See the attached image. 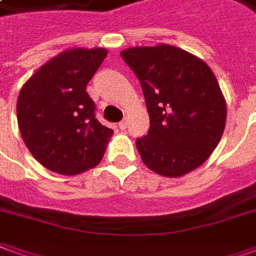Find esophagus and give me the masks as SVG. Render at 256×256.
I'll return each instance as SVG.
<instances>
[{
	"label": "esophagus",
	"instance_id": "esophagus-1",
	"mask_svg": "<svg viewBox=\"0 0 256 256\" xmlns=\"http://www.w3.org/2000/svg\"><path fill=\"white\" fill-rule=\"evenodd\" d=\"M126 125H128V121H126V120H122V121L118 124V128H120V130H125V128H126Z\"/></svg>",
	"mask_w": 256,
	"mask_h": 256
}]
</instances>
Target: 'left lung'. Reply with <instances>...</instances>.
Wrapping results in <instances>:
<instances>
[{
	"label": "left lung",
	"instance_id": "1",
	"mask_svg": "<svg viewBox=\"0 0 256 256\" xmlns=\"http://www.w3.org/2000/svg\"><path fill=\"white\" fill-rule=\"evenodd\" d=\"M121 57L138 76L150 118L136 139L142 162L164 177L202 166L223 135L227 106L209 65L168 44L131 47Z\"/></svg>",
	"mask_w": 256,
	"mask_h": 256
}]
</instances>
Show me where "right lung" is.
<instances>
[{"instance_id": "1", "label": "right lung", "mask_w": 256, "mask_h": 256, "mask_svg": "<svg viewBox=\"0 0 256 256\" xmlns=\"http://www.w3.org/2000/svg\"><path fill=\"white\" fill-rule=\"evenodd\" d=\"M106 48H70L48 60L19 92L16 116L24 145L46 168L75 176L102 162L112 130L94 117L86 93Z\"/></svg>"}]
</instances>
